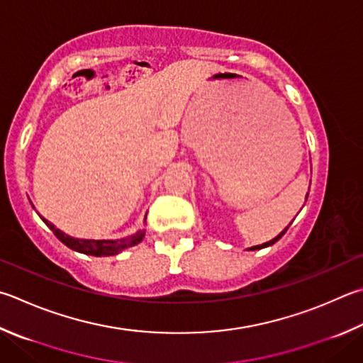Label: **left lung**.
<instances>
[{
  "mask_svg": "<svg viewBox=\"0 0 363 363\" xmlns=\"http://www.w3.org/2000/svg\"><path fill=\"white\" fill-rule=\"evenodd\" d=\"M306 199H308V194H306ZM292 223V222H291ZM291 223H289V225H291ZM289 225L284 228V230H282V232L278 235V236H276V238H273V240H269V241H267V242H263V245H259V246H252V247H247V250H259V249H263V247H268V246H272V245H274V242L276 241H278V240H281V236L282 235H284L286 232H287V228H289Z\"/></svg>",
  "mask_w": 363,
  "mask_h": 363,
  "instance_id": "obj_1",
  "label": "left lung"
}]
</instances>
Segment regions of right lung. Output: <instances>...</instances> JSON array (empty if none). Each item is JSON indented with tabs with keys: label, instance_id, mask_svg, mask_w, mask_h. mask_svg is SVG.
Masks as SVG:
<instances>
[{
	"label": "right lung",
	"instance_id": "obj_1",
	"mask_svg": "<svg viewBox=\"0 0 363 363\" xmlns=\"http://www.w3.org/2000/svg\"><path fill=\"white\" fill-rule=\"evenodd\" d=\"M31 203V201H30ZM33 206V203H31ZM35 208V206H33ZM43 222L48 225L54 235L60 240L65 246H68L69 249L76 250V252L81 254H87V255H94V257H109V255H116L118 252H122L123 249H128L131 246H136L138 242H141L144 235H146V230H138L136 233L125 236V238H118V240H84V238H74V236H69L65 232H62L60 228H57L54 223L49 222L48 219L39 214ZM144 222H146V217H144Z\"/></svg>",
	"mask_w": 363,
	"mask_h": 363
}]
</instances>
